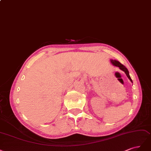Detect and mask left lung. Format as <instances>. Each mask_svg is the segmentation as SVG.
<instances>
[{
	"label": "left lung",
	"mask_w": 151,
	"mask_h": 151,
	"mask_svg": "<svg viewBox=\"0 0 151 151\" xmlns=\"http://www.w3.org/2000/svg\"><path fill=\"white\" fill-rule=\"evenodd\" d=\"M110 61H111V63H112V64H113L114 66L119 67L121 70L124 71L126 75H127V76L128 77V78L131 81V82H132V79H131V78H130V75H129V73L128 70L127 69V68H126V67H125L124 65H123L122 64H121V63H120L119 61H118L113 60H111Z\"/></svg>",
	"instance_id": "1"
}]
</instances>
